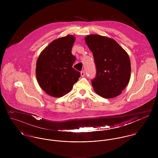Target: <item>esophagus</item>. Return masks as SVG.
Returning <instances> with one entry per match:
<instances>
[{
    "label": "esophagus",
    "mask_w": 158,
    "mask_h": 158,
    "mask_svg": "<svg viewBox=\"0 0 158 158\" xmlns=\"http://www.w3.org/2000/svg\"><path fill=\"white\" fill-rule=\"evenodd\" d=\"M85 70H82L81 72V76L82 77H85Z\"/></svg>",
    "instance_id": "esophagus-1"
}]
</instances>
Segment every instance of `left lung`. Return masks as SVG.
<instances>
[{"label": "left lung", "mask_w": 158, "mask_h": 158, "mask_svg": "<svg viewBox=\"0 0 158 158\" xmlns=\"http://www.w3.org/2000/svg\"><path fill=\"white\" fill-rule=\"evenodd\" d=\"M93 53L96 67L95 77L91 83L95 92L111 98L122 93L129 83L131 63L125 50L113 39L98 35L85 38Z\"/></svg>", "instance_id": "left-lung-1"}]
</instances>
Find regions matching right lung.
Listing matches in <instances>:
<instances>
[{"mask_svg":"<svg viewBox=\"0 0 158 158\" xmlns=\"http://www.w3.org/2000/svg\"><path fill=\"white\" fill-rule=\"evenodd\" d=\"M75 39L72 35H67L53 41L37 60L38 82L50 96L61 97L67 94L80 77V72L72 68L76 60L71 52Z\"/></svg>","mask_w":158,"mask_h":158,"instance_id":"right-lung-1","label":"right lung"}]
</instances>
